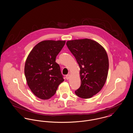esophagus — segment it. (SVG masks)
<instances>
[{
    "label": "esophagus",
    "mask_w": 133,
    "mask_h": 133,
    "mask_svg": "<svg viewBox=\"0 0 133 133\" xmlns=\"http://www.w3.org/2000/svg\"><path fill=\"white\" fill-rule=\"evenodd\" d=\"M70 78V74H67L66 75V78L67 79H69Z\"/></svg>",
    "instance_id": "obj_1"
}]
</instances>
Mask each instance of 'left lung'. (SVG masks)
<instances>
[{"mask_svg": "<svg viewBox=\"0 0 133 133\" xmlns=\"http://www.w3.org/2000/svg\"><path fill=\"white\" fill-rule=\"evenodd\" d=\"M66 45L81 69V85L75 93L81 98H90L101 91L106 81L109 69L107 52L99 43L90 39L69 41Z\"/></svg>", "mask_w": 133, "mask_h": 133, "instance_id": "1", "label": "left lung"}]
</instances>
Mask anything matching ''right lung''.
Wrapping results in <instances>:
<instances>
[{"instance_id": "1", "label": "right lung", "mask_w": 133, "mask_h": 133, "mask_svg": "<svg viewBox=\"0 0 133 133\" xmlns=\"http://www.w3.org/2000/svg\"><path fill=\"white\" fill-rule=\"evenodd\" d=\"M65 43L62 41L40 42L26 59L24 72L27 84L32 92L41 99L51 98L64 81L56 58Z\"/></svg>"}]
</instances>
